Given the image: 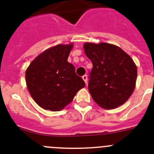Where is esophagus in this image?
<instances>
[{
  "label": "esophagus",
  "mask_w": 154,
  "mask_h": 154,
  "mask_svg": "<svg viewBox=\"0 0 154 154\" xmlns=\"http://www.w3.org/2000/svg\"><path fill=\"white\" fill-rule=\"evenodd\" d=\"M82 79H83V80H84V81H85V84H86V85H87V83H88V76H87V75H84L82 77Z\"/></svg>",
  "instance_id": "obj_1"
}]
</instances>
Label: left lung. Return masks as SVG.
Wrapping results in <instances>:
<instances>
[{"instance_id": "8db88e82", "label": "left lung", "mask_w": 154, "mask_h": 154, "mask_svg": "<svg viewBox=\"0 0 154 154\" xmlns=\"http://www.w3.org/2000/svg\"><path fill=\"white\" fill-rule=\"evenodd\" d=\"M93 68L88 89L94 101L103 109L121 106L133 93L137 67L120 47L106 42H85L83 45Z\"/></svg>"}]
</instances>
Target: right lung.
<instances>
[{
	"label": "right lung",
	"mask_w": 154,
	"mask_h": 154,
	"mask_svg": "<svg viewBox=\"0 0 154 154\" xmlns=\"http://www.w3.org/2000/svg\"><path fill=\"white\" fill-rule=\"evenodd\" d=\"M73 43L59 44L45 49L29 64L25 71L27 88L42 109L53 112L63 109L73 101L85 83L67 61Z\"/></svg>",
	"instance_id": "add662e5"
}]
</instances>
